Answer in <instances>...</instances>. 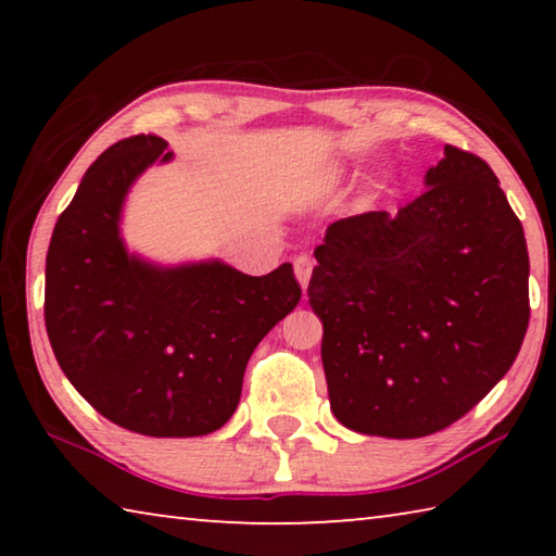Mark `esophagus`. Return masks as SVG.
<instances>
[{"label": "esophagus", "instance_id": "1", "mask_svg": "<svg viewBox=\"0 0 556 556\" xmlns=\"http://www.w3.org/2000/svg\"><path fill=\"white\" fill-rule=\"evenodd\" d=\"M312 269H314V262L308 255H296L294 257V275L299 279V285L306 289L308 279H312Z\"/></svg>", "mask_w": 556, "mask_h": 556}]
</instances>
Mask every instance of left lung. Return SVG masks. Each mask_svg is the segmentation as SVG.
Here are the masks:
<instances>
[{"instance_id": "left-lung-1", "label": "left lung", "mask_w": 556, "mask_h": 556, "mask_svg": "<svg viewBox=\"0 0 556 556\" xmlns=\"http://www.w3.org/2000/svg\"><path fill=\"white\" fill-rule=\"evenodd\" d=\"M397 215L328 225L308 304L343 427L419 439L454 425L510 370L530 324L522 223L481 156L446 144Z\"/></svg>"}]
</instances>
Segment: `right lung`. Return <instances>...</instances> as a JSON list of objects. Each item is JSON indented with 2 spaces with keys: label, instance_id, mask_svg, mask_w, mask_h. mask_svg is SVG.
<instances>
[{
  "label": "right lung",
  "instance_id": "add662e5",
  "mask_svg": "<svg viewBox=\"0 0 556 556\" xmlns=\"http://www.w3.org/2000/svg\"><path fill=\"white\" fill-rule=\"evenodd\" d=\"M156 159H172L164 139L137 135L83 176L46 255V331L102 417L144 437H203L238 409L252 351L301 287L289 262L250 277L218 260L159 267L129 255L122 203Z\"/></svg>",
  "mask_w": 556,
  "mask_h": 556
}]
</instances>
